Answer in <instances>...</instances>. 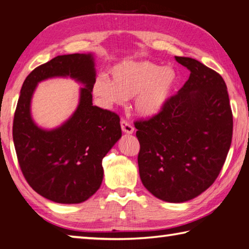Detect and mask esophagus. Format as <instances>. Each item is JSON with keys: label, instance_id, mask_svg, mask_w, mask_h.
I'll return each mask as SVG.
<instances>
[{"label": "esophagus", "instance_id": "obj_1", "mask_svg": "<svg viewBox=\"0 0 249 249\" xmlns=\"http://www.w3.org/2000/svg\"><path fill=\"white\" fill-rule=\"evenodd\" d=\"M121 127H122V130H123V132L126 133V134H133L134 133V127L128 123L127 121L122 120L121 121Z\"/></svg>", "mask_w": 249, "mask_h": 249}]
</instances>
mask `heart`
<instances>
[{
	"mask_svg": "<svg viewBox=\"0 0 249 249\" xmlns=\"http://www.w3.org/2000/svg\"><path fill=\"white\" fill-rule=\"evenodd\" d=\"M111 80L100 74L92 93L103 107L111 108L134 98V109L144 119L160 114L171 98L178 75L171 67L150 61H123L109 71Z\"/></svg>",
	"mask_w": 249,
	"mask_h": 249,
	"instance_id": "heart-1",
	"label": "heart"
}]
</instances>
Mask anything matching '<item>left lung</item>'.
<instances>
[{"instance_id": "obj_1", "label": "left lung", "mask_w": 249, "mask_h": 249, "mask_svg": "<svg viewBox=\"0 0 249 249\" xmlns=\"http://www.w3.org/2000/svg\"><path fill=\"white\" fill-rule=\"evenodd\" d=\"M190 77L165 109L135 122L144 187L158 199L181 203L213 184L233 135V114L224 80L196 59L176 57Z\"/></svg>"}]
</instances>
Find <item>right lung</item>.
Wrapping results in <instances>:
<instances>
[{"label": "right lung", "mask_w": 249, "mask_h": 249, "mask_svg": "<svg viewBox=\"0 0 249 249\" xmlns=\"http://www.w3.org/2000/svg\"><path fill=\"white\" fill-rule=\"evenodd\" d=\"M56 76H70L85 88L71 119L48 131L32 121L30 102L36 84ZM94 79L93 54H64L34 69L20 90L13 121L20 170L34 190L56 203H81L99 190L102 159L122 136L120 116L92 104Z\"/></svg>", "instance_id": "add662e5"}]
</instances>
